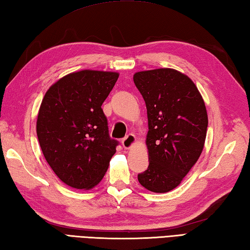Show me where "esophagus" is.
Wrapping results in <instances>:
<instances>
[{"label": "esophagus", "instance_id": "34e87169", "mask_svg": "<svg viewBox=\"0 0 250 250\" xmlns=\"http://www.w3.org/2000/svg\"><path fill=\"white\" fill-rule=\"evenodd\" d=\"M135 136L133 134H128L124 140H122V146H124L125 149H130L132 146L135 144Z\"/></svg>", "mask_w": 250, "mask_h": 250}]
</instances>
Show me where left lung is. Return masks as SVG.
<instances>
[{
    "label": "left lung",
    "instance_id": "8db88e82",
    "mask_svg": "<svg viewBox=\"0 0 250 250\" xmlns=\"http://www.w3.org/2000/svg\"><path fill=\"white\" fill-rule=\"evenodd\" d=\"M147 109L149 165L138 175L142 187L167 193L196 164L206 140L208 116L202 95L188 76L170 68L134 73Z\"/></svg>",
    "mask_w": 250,
    "mask_h": 250
}]
</instances>
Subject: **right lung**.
Listing matches in <instances>:
<instances>
[{
    "mask_svg": "<svg viewBox=\"0 0 250 250\" xmlns=\"http://www.w3.org/2000/svg\"><path fill=\"white\" fill-rule=\"evenodd\" d=\"M119 73L81 70L47 90L37 120L42 153L63 183L90 189L101 182L116 153L102 104Z\"/></svg>",
    "mask_w": 250,
    "mask_h": 250,
    "instance_id": "1",
    "label": "right lung"
}]
</instances>
